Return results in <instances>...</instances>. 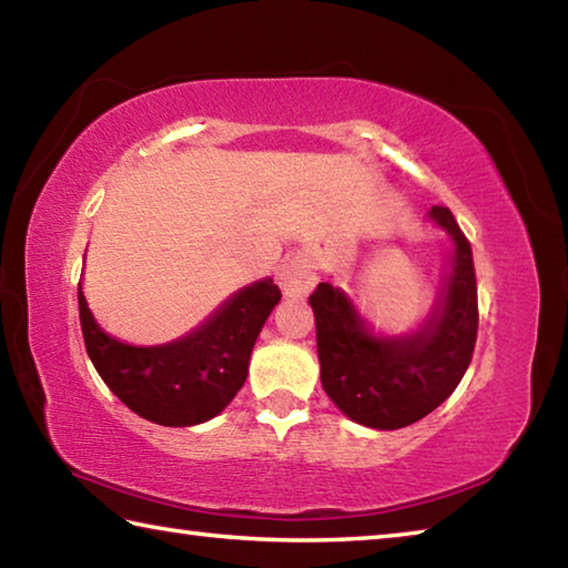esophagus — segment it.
<instances>
[{"mask_svg": "<svg viewBox=\"0 0 568 568\" xmlns=\"http://www.w3.org/2000/svg\"><path fill=\"white\" fill-rule=\"evenodd\" d=\"M277 283L287 295H305L318 283V271L307 255H287L277 265Z\"/></svg>", "mask_w": 568, "mask_h": 568, "instance_id": "esophagus-1", "label": "esophagus"}]
</instances>
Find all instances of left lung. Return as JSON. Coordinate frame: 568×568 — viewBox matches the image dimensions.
I'll return each instance as SVG.
<instances>
[{
  "label": "left lung",
  "instance_id": "obj_1",
  "mask_svg": "<svg viewBox=\"0 0 568 568\" xmlns=\"http://www.w3.org/2000/svg\"><path fill=\"white\" fill-rule=\"evenodd\" d=\"M428 220L450 247L434 305L410 333L376 331L333 283H321L307 297L323 388L361 426L396 430L428 416L456 390L474 355L478 303L470 245L448 207H430Z\"/></svg>",
  "mask_w": 568,
  "mask_h": 568
}]
</instances>
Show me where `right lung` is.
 <instances>
[{
  "mask_svg": "<svg viewBox=\"0 0 568 568\" xmlns=\"http://www.w3.org/2000/svg\"><path fill=\"white\" fill-rule=\"evenodd\" d=\"M88 355L124 406L158 426H197L223 413L247 378L253 345L281 303L273 277L240 287L190 333L170 343L132 345L102 328L77 287Z\"/></svg>",
  "mask_w": 568,
  "mask_h": 568,
  "instance_id": "obj_1",
  "label": "right lung"
}]
</instances>
